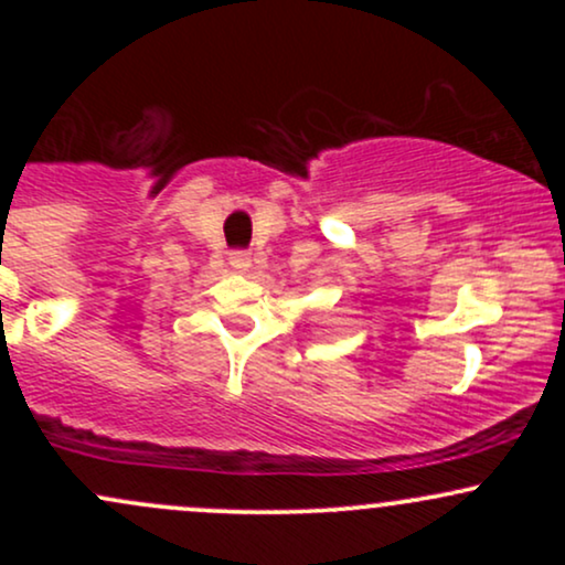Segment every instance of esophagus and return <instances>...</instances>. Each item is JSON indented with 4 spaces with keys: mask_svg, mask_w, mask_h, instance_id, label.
Instances as JSON below:
<instances>
[{
    "mask_svg": "<svg viewBox=\"0 0 565 565\" xmlns=\"http://www.w3.org/2000/svg\"><path fill=\"white\" fill-rule=\"evenodd\" d=\"M231 268L233 270H238V274H246V270L252 268V257H249V252H244V249H238V252H231Z\"/></svg>",
    "mask_w": 565,
    "mask_h": 565,
    "instance_id": "1",
    "label": "esophagus"
}]
</instances>
